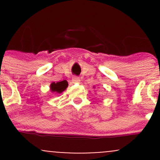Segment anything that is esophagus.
Wrapping results in <instances>:
<instances>
[{"label":"esophagus","instance_id":"34e87169","mask_svg":"<svg viewBox=\"0 0 160 160\" xmlns=\"http://www.w3.org/2000/svg\"><path fill=\"white\" fill-rule=\"evenodd\" d=\"M72 81L73 82V83H79V82L80 81V77H77V76H74V77H72Z\"/></svg>","mask_w":160,"mask_h":160}]
</instances>
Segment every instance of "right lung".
<instances>
[{"instance_id": "1", "label": "right lung", "mask_w": 160, "mask_h": 160, "mask_svg": "<svg viewBox=\"0 0 160 160\" xmlns=\"http://www.w3.org/2000/svg\"><path fill=\"white\" fill-rule=\"evenodd\" d=\"M68 86V83H67V80H62V81L57 82V83H52V84L50 85V88H51V90L52 92H56V93H62L63 90H66V88Z\"/></svg>"}]
</instances>
